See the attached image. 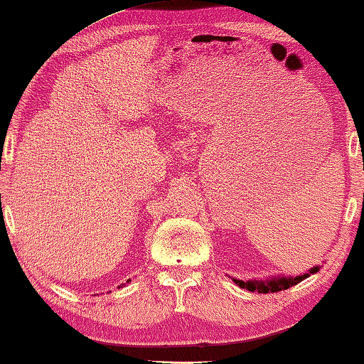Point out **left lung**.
Instances as JSON below:
<instances>
[{
  "label": "left lung",
  "mask_w": 364,
  "mask_h": 364,
  "mask_svg": "<svg viewBox=\"0 0 364 364\" xmlns=\"http://www.w3.org/2000/svg\"><path fill=\"white\" fill-rule=\"evenodd\" d=\"M317 270H319V267L311 269L308 274L293 277V279H291V277H290V279H288V277H280V279H272V280H269V282H255V280H252V282H250V280L243 282V280L235 279V284H238L241 288H246V290H250V291L274 293V291L287 290V288H290L293 285L299 284V282H301V280L308 279L309 274H314V272H317Z\"/></svg>",
  "instance_id": "8db88e82"
}]
</instances>
